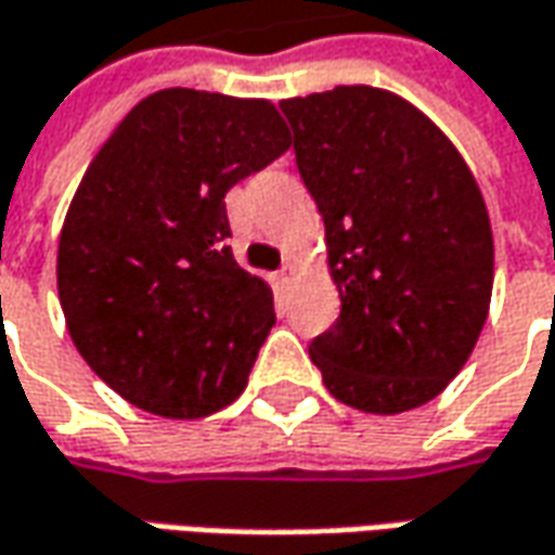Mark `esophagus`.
I'll return each mask as SVG.
<instances>
[{
	"label": "esophagus",
	"instance_id": "esophagus-1",
	"mask_svg": "<svg viewBox=\"0 0 555 555\" xmlns=\"http://www.w3.org/2000/svg\"><path fill=\"white\" fill-rule=\"evenodd\" d=\"M292 279H295V263H285L276 276H273V282H276V288H282V292H285V288L292 285Z\"/></svg>",
	"mask_w": 555,
	"mask_h": 555
}]
</instances>
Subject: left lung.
<instances>
[{"label":"left lung","instance_id":"1","mask_svg":"<svg viewBox=\"0 0 555 555\" xmlns=\"http://www.w3.org/2000/svg\"><path fill=\"white\" fill-rule=\"evenodd\" d=\"M279 109L340 292L310 359L344 405L417 409L464 369L486 325L494 245L482 193L449 138L390 91L337 86Z\"/></svg>","mask_w":555,"mask_h":555}]
</instances>
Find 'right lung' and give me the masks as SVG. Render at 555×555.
I'll return each instance as SVG.
<instances>
[{"label":"right lung","instance_id":"right-lung-1","mask_svg":"<svg viewBox=\"0 0 555 555\" xmlns=\"http://www.w3.org/2000/svg\"><path fill=\"white\" fill-rule=\"evenodd\" d=\"M288 150L270 101L165 88L88 165L57 248L76 350L163 417H205L248 384L273 292L233 260L227 190Z\"/></svg>","mask_w":555,"mask_h":555}]
</instances>
